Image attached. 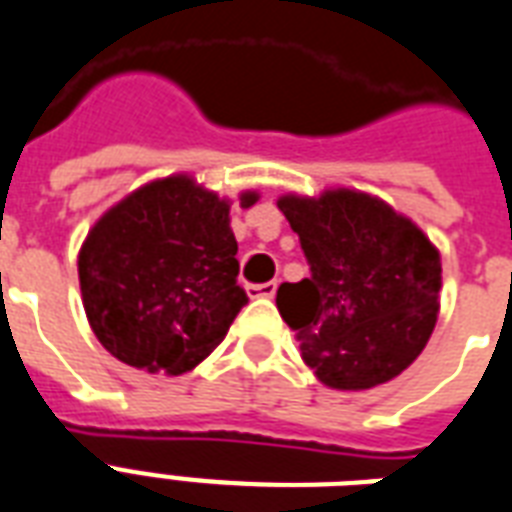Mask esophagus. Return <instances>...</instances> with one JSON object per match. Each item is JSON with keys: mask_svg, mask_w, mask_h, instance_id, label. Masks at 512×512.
Returning a JSON list of instances; mask_svg holds the SVG:
<instances>
[{"mask_svg": "<svg viewBox=\"0 0 512 512\" xmlns=\"http://www.w3.org/2000/svg\"><path fill=\"white\" fill-rule=\"evenodd\" d=\"M276 287H279V282L271 279V282H263V285H249L246 293H249V298H274Z\"/></svg>", "mask_w": 512, "mask_h": 512, "instance_id": "34e87169", "label": "esophagus"}]
</instances>
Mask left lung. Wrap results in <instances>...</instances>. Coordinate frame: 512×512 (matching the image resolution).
Masks as SVG:
<instances>
[{"instance_id": "obj_1", "label": "left lung", "mask_w": 512, "mask_h": 512, "mask_svg": "<svg viewBox=\"0 0 512 512\" xmlns=\"http://www.w3.org/2000/svg\"><path fill=\"white\" fill-rule=\"evenodd\" d=\"M301 238L309 279L276 290L301 358L333 391H369L399 377L439 314V249L410 217L361 189L276 200Z\"/></svg>"}]
</instances>
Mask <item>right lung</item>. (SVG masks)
<instances>
[{
  "label": "right lung",
  "mask_w": 512,
  "mask_h": 512,
  "mask_svg": "<svg viewBox=\"0 0 512 512\" xmlns=\"http://www.w3.org/2000/svg\"><path fill=\"white\" fill-rule=\"evenodd\" d=\"M257 192L238 195L241 208ZM233 200L195 176L149 181L102 214L78 252L81 298L113 358L151 374H184L225 339L241 306Z\"/></svg>",
  "instance_id": "right-lung-1"
}]
</instances>
